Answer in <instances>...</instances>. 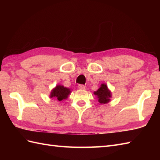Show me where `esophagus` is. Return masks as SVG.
<instances>
[{
	"label": "esophagus",
	"instance_id": "1",
	"mask_svg": "<svg viewBox=\"0 0 160 160\" xmlns=\"http://www.w3.org/2000/svg\"><path fill=\"white\" fill-rule=\"evenodd\" d=\"M78 88H79L80 89H85V86H84V84H79V85H78Z\"/></svg>",
	"mask_w": 160,
	"mask_h": 160
}]
</instances>
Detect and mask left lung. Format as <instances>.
Returning a JSON list of instances; mask_svg holds the SVG:
<instances>
[{"mask_svg":"<svg viewBox=\"0 0 160 160\" xmlns=\"http://www.w3.org/2000/svg\"><path fill=\"white\" fill-rule=\"evenodd\" d=\"M94 94L98 96V101L101 104H106L110 101V98L111 97V92L108 91L106 84H102L101 87L95 91Z\"/></svg>","mask_w":160,"mask_h":160,"instance_id":"1","label":"left lung"}]
</instances>
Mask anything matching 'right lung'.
I'll return each mask as SVG.
<instances>
[{"mask_svg": "<svg viewBox=\"0 0 160 160\" xmlns=\"http://www.w3.org/2000/svg\"><path fill=\"white\" fill-rule=\"evenodd\" d=\"M70 93L71 91L69 89H67V88L64 87L63 86L58 85L55 89L52 90L50 97L56 98L59 101H61L64 99H66Z\"/></svg>", "mask_w": 160, "mask_h": 160, "instance_id": "obj_1", "label": "right lung"}]
</instances>
